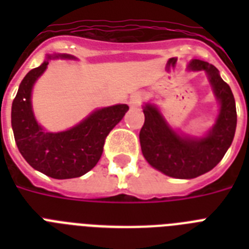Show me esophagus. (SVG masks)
Listing matches in <instances>:
<instances>
[{
	"label": "esophagus",
	"mask_w": 249,
	"mask_h": 249,
	"mask_svg": "<svg viewBox=\"0 0 249 249\" xmlns=\"http://www.w3.org/2000/svg\"><path fill=\"white\" fill-rule=\"evenodd\" d=\"M142 101H143V95L141 93H134L130 97V101H129V106L132 107V108H134V107H138V106L142 103Z\"/></svg>",
	"instance_id": "obj_1"
}]
</instances>
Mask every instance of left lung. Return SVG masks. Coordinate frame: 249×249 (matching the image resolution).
Wrapping results in <instances>:
<instances>
[{"label":"left lung","instance_id":"8db88e82","mask_svg":"<svg viewBox=\"0 0 249 249\" xmlns=\"http://www.w3.org/2000/svg\"><path fill=\"white\" fill-rule=\"evenodd\" d=\"M190 71L208 76L220 111L214 124L201 137L174 130L155 105L143 106L144 124L140 132L142 154L147 163L165 176L181 179L199 177L220 163L231 146L236 129L235 99L230 86L214 66L200 59L190 60Z\"/></svg>","mask_w":249,"mask_h":249}]
</instances>
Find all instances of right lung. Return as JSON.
Segmentation results:
<instances>
[{
  "mask_svg": "<svg viewBox=\"0 0 249 249\" xmlns=\"http://www.w3.org/2000/svg\"><path fill=\"white\" fill-rule=\"evenodd\" d=\"M53 58L76 59L70 54L48 55L19 85L11 107V126L21 156L29 165L55 179L81 177L97 165L106 137L124 117L129 107L115 105L95 109L68 130L46 132L37 123L32 108V89Z\"/></svg>",
  "mask_w": 249,
  "mask_h": 249,
  "instance_id": "1",
  "label": "right lung"
}]
</instances>
